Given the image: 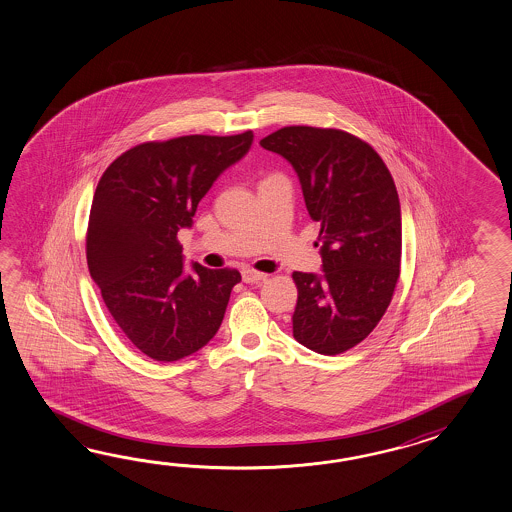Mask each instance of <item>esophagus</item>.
Instances as JSON below:
<instances>
[{
  "mask_svg": "<svg viewBox=\"0 0 512 512\" xmlns=\"http://www.w3.org/2000/svg\"><path fill=\"white\" fill-rule=\"evenodd\" d=\"M264 279H266V273L257 272L253 268H244L242 270V281L244 283H259V281H264Z\"/></svg>",
  "mask_w": 512,
  "mask_h": 512,
  "instance_id": "1",
  "label": "esophagus"
}]
</instances>
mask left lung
Here are the masks:
<instances>
[{
	"label": "left lung",
	"mask_w": 512,
	"mask_h": 512,
	"mask_svg": "<svg viewBox=\"0 0 512 512\" xmlns=\"http://www.w3.org/2000/svg\"><path fill=\"white\" fill-rule=\"evenodd\" d=\"M296 169L319 222L323 275L294 272V338L319 354L345 353L386 314L400 277L402 220L386 163L340 128L284 126L261 139Z\"/></svg>",
	"instance_id": "8db88e82"
}]
</instances>
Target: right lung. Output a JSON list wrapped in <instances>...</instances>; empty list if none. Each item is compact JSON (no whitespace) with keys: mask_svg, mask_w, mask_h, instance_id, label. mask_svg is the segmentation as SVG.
I'll use <instances>...</instances> for the list:
<instances>
[{"mask_svg":"<svg viewBox=\"0 0 512 512\" xmlns=\"http://www.w3.org/2000/svg\"><path fill=\"white\" fill-rule=\"evenodd\" d=\"M253 132L147 141L103 172L91 202L86 259L117 327L148 358L176 362L220 327L239 270L194 262L183 273L178 231L218 174L251 147Z\"/></svg>","mask_w":512,"mask_h":512,"instance_id":"right-lung-1","label":"right lung"}]
</instances>
